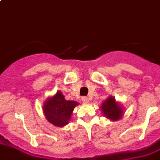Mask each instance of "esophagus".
Listing matches in <instances>:
<instances>
[{
    "label": "esophagus",
    "instance_id": "34e87169",
    "mask_svg": "<svg viewBox=\"0 0 160 160\" xmlns=\"http://www.w3.org/2000/svg\"><path fill=\"white\" fill-rule=\"evenodd\" d=\"M82 102H85V103L88 102V101H89L88 98V97H86V96H83V97H82Z\"/></svg>",
    "mask_w": 160,
    "mask_h": 160
}]
</instances>
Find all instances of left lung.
Returning a JSON list of instances; mask_svg holds the SVG:
<instances>
[{"label": "left lung", "instance_id": "left-lung-1", "mask_svg": "<svg viewBox=\"0 0 160 160\" xmlns=\"http://www.w3.org/2000/svg\"><path fill=\"white\" fill-rule=\"evenodd\" d=\"M101 109L108 118L112 120H118L122 116V109L115 101V98L109 97L102 104Z\"/></svg>", "mask_w": 160, "mask_h": 160}]
</instances>
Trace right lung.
Returning <instances> with one entry per match:
<instances>
[{"instance_id":"obj_1","label":"right lung","mask_w":160,"mask_h":160,"mask_svg":"<svg viewBox=\"0 0 160 160\" xmlns=\"http://www.w3.org/2000/svg\"><path fill=\"white\" fill-rule=\"evenodd\" d=\"M78 102L67 101L62 92H58L44 103L43 111L46 118L54 126L62 127L68 123L74 108Z\"/></svg>"}]
</instances>
